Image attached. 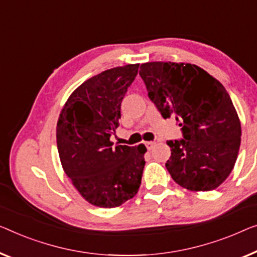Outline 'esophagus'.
Instances as JSON below:
<instances>
[{"instance_id": "obj_1", "label": "esophagus", "mask_w": 257, "mask_h": 257, "mask_svg": "<svg viewBox=\"0 0 257 257\" xmlns=\"http://www.w3.org/2000/svg\"><path fill=\"white\" fill-rule=\"evenodd\" d=\"M145 147H147L148 150H151L155 147V142H145Z\"/></svg>"}]
</instances>
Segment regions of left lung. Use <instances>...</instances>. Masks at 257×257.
Listing matches in <instances>:
<instances>
[{"label":"left lung","instance_id":"obj_1","mask_svg":"<svg viewBox=\"0 0 257 257\" xmlns=\"http://www.w3.org/2000/svg\"><path fill=\"white\" fill-rule=\"evenodd\" d=\"M140 76L164 118L175 116L180 140L167 141L166 168L183 188L208 191L221 185L234 167L241 125L225 87L190 63H143Z\"/></svg>","mask_w":257,"mask_h":257}]
</instances>
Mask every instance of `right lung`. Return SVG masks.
<instances>
[{"label": "right lung", "instance_id": "right-lung-1", "mask_svg": "<svg viewBox=\"0 0 257 257\" xmlns=\"http://www.w3.org/2000/svg\"><path fill=\"white\" fill-rule=\"evenodd\" d=\"M139 67H116L85 80L69 97L57 121L63 170L79 194L100 208L121 205L141 186L147 148L110 142L121 117V102Z\"/></svg>", "mask_w": 257, "mask_h": 257}]
</instances>
